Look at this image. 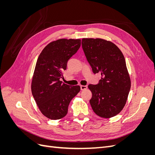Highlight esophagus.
<instances>
[{"label":"esophagus","mask_w":155,"mask_h":155,"mask_svg":"<svg viewBox=\"0 0 155 155\" xmlns=\"http://www.w3.org/2000/svg\"><path fill=\"white\" fill-rule=\"evenodd\" d=\"M80 87H81V91L86 90V89L88 88L87 85H81Z\"/></svg>","instance_id":"1"}]
</instances>
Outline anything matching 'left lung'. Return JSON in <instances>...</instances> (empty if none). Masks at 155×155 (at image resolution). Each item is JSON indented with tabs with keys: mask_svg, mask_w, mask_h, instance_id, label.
Listing matches in <instances>:
<instances>
[{
	"mask_svg": "<svg viewBox=\"0 0 155 155\" xmlns=\"http://www.w3.org/2000/svg\"><path fill=\"white\" fill-rule=\"evenodd\" d=\"M82 48L94 74L101 76L97 85L88 86L92 109L101 118H112L124 109L130 88L124 56L115 44L100 38H83Z\"/></svg>",
	"mask_w": 155,
	"mask_h": 155,
	"instance_id": "obj_1",
	"label": "left lung"
}]
</instances>
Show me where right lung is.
Returning <instances> with one entry per match:
<instances>
[{"label": "right lung", "instance_id": "1", "mask_svg": "<svg viewBox=\"0 0 155 155\" xmlns=\"http://www.w3.org/2000/svg\"><path fill=\"white\" fill-rule=\"evenodd\" d=\"M81 46V39H60L51 42L37 59L31 81V92L41 113L51 120L67 114L70 102L80 91L79 85L63 83L68 61Z\"/></svg>", "mask_w": 155, "mask_h": 155}]
</instances>
